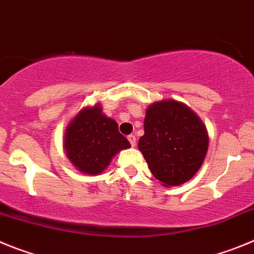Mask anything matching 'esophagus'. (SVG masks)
Returning <instances> with one entry per match:
<instances>
[{
  "instance_id": "obj_1",
  "label": "esophagus",
  "mask_w": 254,
  "mask_h": 254,
  "mask_svg": "<svg viewBox=\"0 0 254 254\" xmlns=\"http://www.w3.org/2000/svg\"><path fill=\"white\" fill-rule=\"evenodd\" d=\"M128 141L131 142V146L134 147L136 146V136L134 134H129L128 136Z\"/></svg>"
}]
</instances>
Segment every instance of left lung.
<instances>
[{
	"instance_id": "obj_1",
	"label": "left lung",
	"mask_w": 254,
	"mask_h": 254,
	"mask_svg": "<svg viewBox=\"0 0 254 254\" xmlns=\"http://www.w3.org/2000/svg\"><path fill=\"white\" fill-rule=\"evenodd\" d=\"M143 128L138 149L161 185L181 186L198 172L207 154L208 133L188 105L174 99L152 103Z\"/></svg>"
}]
</instances>
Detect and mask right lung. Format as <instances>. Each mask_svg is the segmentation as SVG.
Returning <instances> with one entry per match:
<instances>
[{
	"label": "right lung",
	"instance_id": "right-lung-1",
	"mask_svg": "<svg viewBox=\"0 0 254 254\" xmlns=\"http://www.w3.org/2000/svg\"><path fill=\"white\" fill-rule=\"evenodd\" d=\"M66 156L80 173L98 176L121 150L131 147L118 123L103 113L102 105L82 108L64 132Z\"/></svg>",
	"mask_w": 254,
	"mask_h": 254
}]
</instances>
